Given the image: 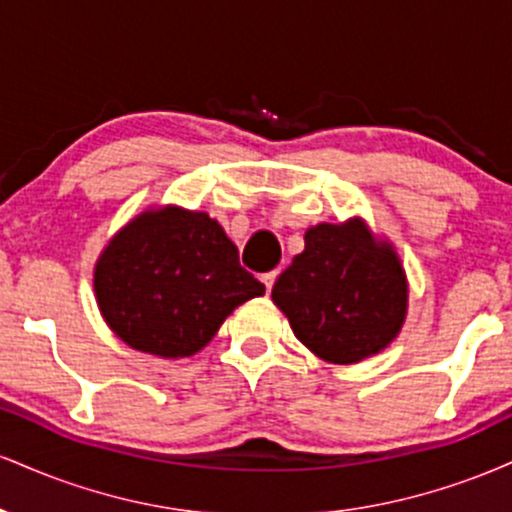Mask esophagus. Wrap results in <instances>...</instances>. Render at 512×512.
<instances>
[{"label": "esophagus", "instance_id": "esophagus-1", "mask_svg": "<svg viewBox=\"0 0 512 512\" xmlns=\"http://www.w3.org/2000/svg\"><path fill=\"white\" fill-rule=\"evenodd\" d=\"M274 281H276V272H267L262 276V284H264V289H267V293L272 291V286H274Z\"/></svg>", "mask_w": 512, "mask_h": 512}]
</instances>
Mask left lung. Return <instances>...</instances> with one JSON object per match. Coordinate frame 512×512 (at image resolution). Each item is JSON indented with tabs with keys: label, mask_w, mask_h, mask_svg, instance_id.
Here are the masks:
<instances>
[{
	"label": "left lung",
	"mask_w": 512,
	"mask_h": 512,
	"mask_svg": "<svg viewBox=\"0 0 512 512\" xmlns=\"http://www.w3.org/2000/svg\"><path fill=\"white\" fill-rule=\"evenodd\" d=\"M272 301L315 356L349 366L397 337L409 289L395 248L351 219L305 231V250L276 279Z\"/></svg>",
	"instance_id": "1"
}]
</instances>
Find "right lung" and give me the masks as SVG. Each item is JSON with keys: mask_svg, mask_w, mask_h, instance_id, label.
Listing matches in <instances>:
<instances>
[{"mask_svg": "<svg viewBox=\"0 0 512 512\" xmlns=\"http://www.w3.org/2000/svg\"><path fill=\"white\" fill-rule=\"evenodd\" d=\"M98 308L122 342L161 358L204 349L264 284L204 211L149 209L117 231L93 274Z\"/></svg>", "mask_w": 512, "mask_h": 512, "instance_id": "obj_1", "label": "right lung"}]
</instances>
